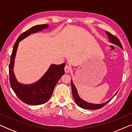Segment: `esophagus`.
Masks as SVG:
<instances>
[{
	"label": "esophagus",
	"instance_id": "obj_1",
	"mask_svg": "<svg viewBox=\"0 0 132 132\" xmlns=\"http://www.w3.org/2000/svg\"><path fill=\"white\" fill-rule=\"evenodd\" d=\"M70 69H71V68H70V67L69 66H68V65H66L65 67V68H64L65 72L66 73H69L70 71Z\"/></svg>",
	"mask_w": 132,
	"mask_h": 132
}]
</instances>
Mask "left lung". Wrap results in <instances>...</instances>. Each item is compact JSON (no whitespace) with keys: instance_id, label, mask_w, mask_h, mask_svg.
Returning <instances> with one entry per match:
<instances>
[{"instance_id":"8db88e82","label":"left lung","mask_w":132,"mask_h":132,"mask_svg":"<svg viewBox=\"0 0 132 132\" xmlns=\"http://www.w3.org/2000/svg\"><path fill=\"white\" fill-rule=\"evenodd\" d=\"M106 34H107L108 38H109V40L110 42L111 43H112L113 44L117 45L118 46L120 47H121V48L122 49V46L121 44L120 41L119 39L115 37V36L112 35L111 33H109V32H106ZM71 89H72V93H73V96L74 98V100H75L76 103L77 104V105L79 106V107L83 108V109H90V110H96V109H98L102 108V107L108 103V102H109L110 101L112 100V98H113V97L115 96V95L117 94V93L118 92H117L115 94V95H113V97L112 98L110 99L107 102L105 103H103L102 104H94V103H90L86 102L85 101L82 100V98L79 97V95L78 94V93H77V89L76 88V86L75 85L73 84V80H71Z\"/></svg>"}]
</instances>
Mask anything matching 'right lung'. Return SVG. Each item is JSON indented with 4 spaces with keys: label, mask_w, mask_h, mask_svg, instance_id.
I'll return each instance as SVG.
<instances>
[{
    "label": "right lung",
    "mask_w": 132,
    "mask_h": 132,
    "mask_svg": "<svg viewBox=\"0 0 132 132\" xmlns=\"http://www.w3.org/2000/svg\"><path fill=\"white\" fill-rule=\"evenodd\" d=\"M48 27L47 24L36 25L23 32L18 38L14 44L9 66L10 82L12 90L16 95L25 103L30 105H39L47 102L53 94L57 82L63 75L65 63L61 65H50L44 75L37 82L32 84L25 85L18 82L13 69L14 59L19 43L31 34L41 32Z\"/></svg>",
    "instance_id": "right-lung-1"
}]
</instances>
